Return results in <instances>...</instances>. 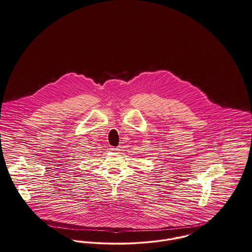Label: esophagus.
I'll return each mask as SVG.
<instances>
[{"label":"esophagus","mask_w":252,"mask_h":252,"mask_svg":"<svg viewBox=\"0 0 252 252\" xmlns=\"http://www.w3.org/2000/svg\"><path fill=\"white\" fill-rule=\"evenodd\" d=\"M111 150L114 151V152H118V151H120V146H118V147H112Z\"/></svg>","instance_id":"esophagus-1"}]
</instances>
